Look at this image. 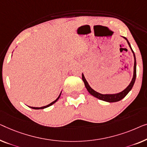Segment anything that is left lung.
Instances as JSON below:
<instances>
[{"label": "left lung", "instance_id": "8db88e82", "mask_svg": "<svg viewBox=\"0 0 147 147\" xmlns=\"http://www.w3.org/2000/svg\"><path fill=\"white\" fill-rule=\"evenodd\" d=\"M125 40H126V41L127 43H128V45L129 47L131 48V50L132 53L133 54V57H134V67H133V78H132L131 82H130V84L128 86L125 88L124 90H123L122 91H121L119 93H107V94H102V93H100L97 91H95L94 89H92L91 88V86H89L88 82H87L86 78L84 75V74L82 73V80L84 81L85 86L87 89V90L88 91V92L90 93L91 95H93V97H96V98L99 99L100 100H102V101H106V102H109V103H113V102H117L119 101H120L122 99L124 98V97L126 96V95L128 94L129 91L131 90V89L133 88V87L134 86V84L135 82V80H136V76H137V62H136V58H135V53H134L133 50H132V48L131 46V44L129 43V42L128 41V40L125 37L122 36Z\"/></svg>", "mask_w": 147, "mask_h": 147}]
</instances>
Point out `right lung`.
<instances>
[{"label": "right lung", "instance_id": "right-lung-1", "mask_svg": "<svg viewBox=\"0 0 147 147\" xmlns=\"http://www.w3.org/2000/svg\"><path fill=\"white\" fill-rule=\"evenodd\" d=\"M61 93H60V94L59 95V96L58 97V98H57L56 100H54V101L53 102H52V103H50V104H48V105H45V106H43V107H30V106H28L29 107H30V108H32V109H45V108H47V107H50V106H51V105H52L54 103H56V102L58 101V100L59 99V97H60V95H61Z\"/></svg>", "mask_w": 147, "mask_h": 147}]
</instances>
